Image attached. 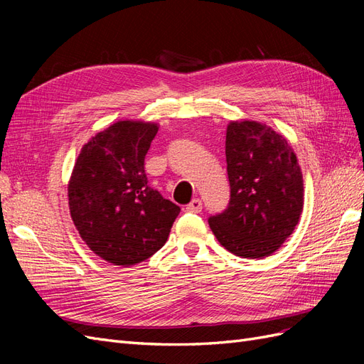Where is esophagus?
Wrapping results in <instances>:
<instances>
[{"mask_svg":"<svg viewBox=\"0 0 364 364\" xmlns=\"http://www.w3.org/2000/svg\"><path fill=\"white\" fill-rule=\"evenodd\" d=\"M186 213H200L202 211V200L200 199H194L191 203L185 206Z\"/></svg>","mask_w":364,"mask_h":364,"instance_id":"obj_1","label":"esophagus"}]
</instances>
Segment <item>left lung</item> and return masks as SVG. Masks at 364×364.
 <instances>
[{
	"label": "left lung",
	"mask_w": 364,
	"mask_h": 364,
	"mask_svg": "<svg viewBox=\"0 0 364 364\" xmlns=\"http://www.w3.org/2000/svg\"><path fill=\"white\" fill-rule=\"evenodd\" d=\"M230 200L209 217V228L226 250L241 258L277 252L299 223L304 179L289 141L259 121H230L226 129Z\"/></svg>",
	"instance_id": "1"
}]
</instances>
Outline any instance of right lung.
I'll return each instance as SVG.
<instances>
[{
    "instance_id": "obj_1",
    "label": "right lung",
    "mask_w": 364,
    "mask_h": 364,
    "mask_svg": "<svg viewBox=\"0 0 364 364\" xmlns=\"http://www.w3.org/2000/svg\"><path fill=\"white\" fill-rule=\"evenodd\" d=\"M159 126L119 119L82 147L68 182L75 229L95 255L129 267L167 241L181 208L147 185L144 158Z\"/></svg>"
}]
</instances>
